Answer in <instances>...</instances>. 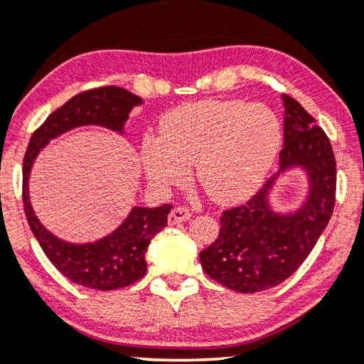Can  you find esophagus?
<instances>
[{
    "mask_svg": "<svg viewBox=\"0 0 364 364\" xmlns=\"http://www.w3.org/2000/svg\"><path fill=\"white\" fill-rule=\"evenodd\" d=\"M191 218L190 210L185 208V206H178V208H173L171 213L168 216V222L169 225H176L181 222H186V220Z\"/></svg>",
    "mask_w": 364,
    "mask_h": 364,
    "instance_id": "34e87169",
    "label": "esophagus"
}]
</instances>
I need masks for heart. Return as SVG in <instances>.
<instances>
[{
    "label": "heart",
    "instance_id": "obj_1",
    "mask_svg": "<svg viewBox=\"0 0 364 364\" xmlns=\"http://www.w3.org/2000/svg\"><path fill=\"white\" fill-rule=\"evenodd\" d=\"M161 136L146 134L141 161L158 191L181 186L196 164V179L218 203L252 195L282 148V124L264 104L201 100L164 114Z\"/></svg>",
    "mask_w": 364,
    "mask_h": 364
}]
</instances>
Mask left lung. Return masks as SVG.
Here are the masks:
<instances>
[{"label": "left lung", "instance_id": "left-lung-1", "mask_svg": "<svg viewBox=\"0 0 364 364\" xmlns=\"http://www.w3.org/2000/svg\"><path fill=\"white\" fill-rule=\"evenodd\" d=\"M284 148L280 168L247 203L220 216L218 238L200 252L205 274L235 292L272 289L296 272L328 227L336 201V159L329 137L296 99L282 95ZM302 167L310 196L297 212L279 215L268 195L285 168Z\"/></svg>", "mask_w": 364, "mask_h": 364}]
</instances>
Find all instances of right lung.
Masks as SVG:
<instances>
[{"label": "right lung", "mask_w": 364, "mask_h": 364, "mask_svg": "<svg viewBox=\"0 0 364 364\" xmlns=\"http://www.w3.org/2000/svg\"><path fill=\"white\" fill-rule=\"evenodd\" d=\"M141 102V97L117 85L80 92L62 107L53 110L47 121L31 134L23 158V208L41 250L60 274L72 282L95 291L127 287L144 277L148 270L146 250L151 240L168 225V213L173 206H136L121 227L114 230L110 235L94 243L75 245L52 235L36 218L28 195L30 171L35 158L50 139L73 127L89 124L122 132L129 112Z\"/></svg>", "instance_id": "add662e5"}]
</instances>
